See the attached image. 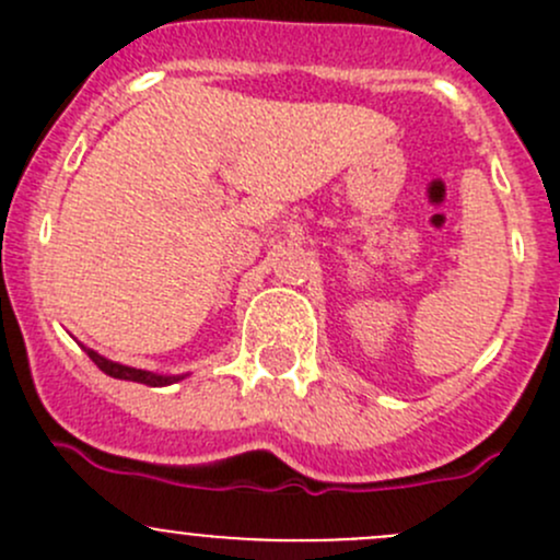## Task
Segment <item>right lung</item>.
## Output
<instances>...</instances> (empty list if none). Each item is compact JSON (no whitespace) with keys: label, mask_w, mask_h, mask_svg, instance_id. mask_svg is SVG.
<instances>
[{"label":"right lung","mask_w":560,"mask_h":560,"mask_svg":"<svg viewBox=\"0 0 560 560\" xmlns=\"http://www.w3.org/2000/svg\"><path fill=\"white\" fill-rule=\"evenodd\" d=\"M86 349V354L92 358V363L97 365L100 371H105L107 376H113V380H127V382H140V385H149V387H165V385H173V382H180L186 374L180 376H160V374H151V371H143V369H129V365H121V363H113V360L103 358V354H97L94 349L83 347Z\"/></svg>","instance_id":"right-lung-1"}]
</instances>
